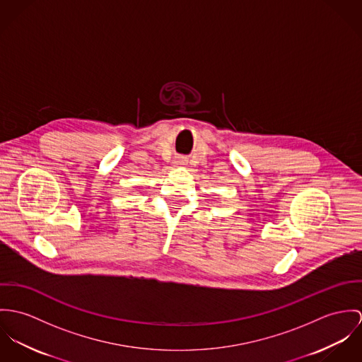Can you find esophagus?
<instances>
[{
    "instance_id": "obj_1",
    "label": "esophagus",
    "mask_w": 362,
    "mask_h": 362,
    "mask_svg": "<svg viewBox=\"0 0 362 362\" xmlns=\"http://www.w3.org/2000/svg\"><path fill=\"white\" fill-rule=\"evenodd\" d=\"M177 162H179V163H183V162H185V161H183V160H179V161H177Z\"/></svg>"
}]
</instances>
